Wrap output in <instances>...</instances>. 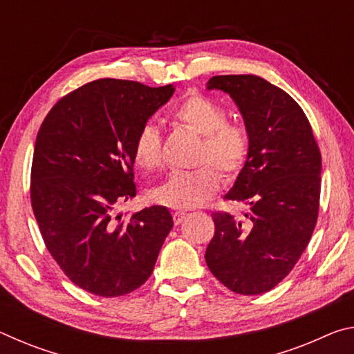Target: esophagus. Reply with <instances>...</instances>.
<instances>
[{"label": "esophagus", "mask_w": 354, "mask_h": 354, "mask_svg": "<svg viewBox=\"0 0 354 354\" xmlns=\"http://www.w3.org/2000/svg\"><path fill=\"white\" fill-rule=\"evenodd\" d=\"M184 218H185V214H184V212H181V211L173 212V221H175V225L183 223Z\"/></svg>", "instance_id": "obj_1"}]
</instances>
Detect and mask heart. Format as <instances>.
I'll use <instances>...</instances> for the list:
<instances>
[{
    "label": "heart",
    "mask_w": 354,
    "mask_h": 354,
    "mask_svg": "<svg viewBox=\"0 0 354 354\" xmlns=\"http://www.w3.org/2000/svg\"><path fill=\"white\" fill-rule=\"evenodd\" d=\"M181 127L201 136L196 164H205L192 171L171 173L165 181L153 189L151 196L159 205L189 211L198 207L217 194L220 175L234 179L247 164L251 137L247 124L227 120V112L217 101L201 93H190L170 113ZM136 164L147 171L162 167V137L158 128L145 123L137 131L133 143ZM214 165L216 168L209 166Z\"/></svg>",
    "instance_id": "obj_1"
}]
</instances>
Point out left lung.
Masks as SVG:
<instances>
[{
	"label": "left lung",
	"mask_w": 354,
	"mask_h": 354,
	"mask_svg": "<svg viewBox=\"0 0 354 354\" xmlns=\"http://www.w3.org/2000/svg\"><path fill=\"white\" fill-rule=\"evenodd\" d=\"M207 88L230 93L251 137L247 164L227 201L250 209L243 220L214 212L209 270L241 295L272 290L295 267L319 217L322 154L301 107L254 75L212 76Z\"/></svg>",
	"instance_id": "left-lung-1"
}]
</instances>
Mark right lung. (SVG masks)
<instances>
[{
    "mask_svg": "<svg viewBox=\"0 0 354 354\" xmlns=\"http://www.w3.org/2000/svg\"><path fill=\"white\" fill-rule=\"evenodd\" d=\"M175 92L124 80H97L48 112L35 139L31 205L46 250L77 287L127 295L153 273L173 227L164 206L123 218L133 200L134 137Z\"/></svg>",
    "mask_w": 354,
    "mask_h": 354,
    "instance_id": "obj_1",
    "label": "right lung"
}]
</instances>
